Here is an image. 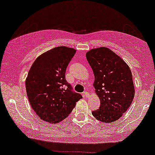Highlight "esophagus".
I'll list each match as a JSON object with an SVG mask.
<instances>
[{
	"label": "esophagus",
	"instance_id": "obj_1",
	"mask_svg": "<svg viewBox=\"0 0 155 155\" xmlns=\"http://www.w3.org/2000/svg\"><path fill=\"white\" fill-rule=\"evenodd\" d=\"M83 94L85 97H88L89 96H90V94H89L87 92H86V91H84V92H83Z\"/></svg>",
	"mask_w": 155,
	"mask_h": 155
}]
</instances>
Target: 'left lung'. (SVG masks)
Returning <instances> with one entry per match:
<instances>
[{
  "mask_svg": "<svg viewBox=\"0 0 155 155\" xmlns=\"http://www.w3.org/2000/svg\"><path fill=\"white\" fill-rule=\"evenodd\" d=\"M86 58L94 75L93 86L100 100L99 109L92 112L99 121L114 122L121 117L135 95L132 73L128 64L107 47L92 48Z\"/></svg>",
  "mask_w": 155,
  "mask_h": 155,
  "instance_id": "left-lung-1",
  "label": "left lung"
}]
</instances>
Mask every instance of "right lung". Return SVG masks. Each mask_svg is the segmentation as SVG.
I'll use <instances>...</instances> for the list:
<instances>
[{"label": "right lung", "instance_id": "add662e5", "mask_svg": "<svg viewBox=\"0 0 155 155\" xmlns=\"http://www.w3.org/2000/svg\"><path fill=\"white\" fill-rule=\"evenodd\" d=\"M76 52L75 48L58 46L38 56L25 80L31 108L41 120L57 124L67 118L76 102L82 98L72 91L65 79V70Z\"/></svg>", "mask_w": 155, "mask_h": 155}]
</instances>
